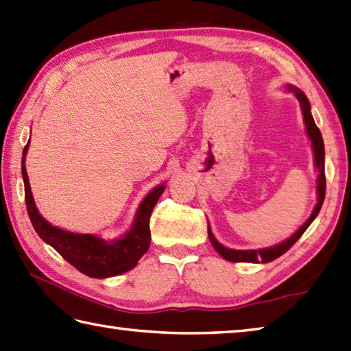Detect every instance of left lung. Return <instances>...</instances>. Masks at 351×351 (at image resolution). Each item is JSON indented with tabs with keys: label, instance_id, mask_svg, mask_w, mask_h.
Wrapping results in <instances>:
<instances>
[{
	"label": "left lung",
	"instance_id": "obj_1",
	"mask_svg": "<svg viewBox=\"0 0 351 351\" xmlns=\"http://www.w3.org/2000/svg\"><path fill=\"white\" fill-rule=\"evenodd\" d=\"M287 89H291V91L295 93L297 95V99L301 105V109H303V115H304V123H306V129H307V135L308 138L312 141V146H313V154H315V166L319 170V175H318V204L317 207H315L312 216L307 219L306 223L301 226V228L295 232L292 237H289L287 240H285L283 243H280L277 246H272V248H266V250H256V251H240V250H230V248H225L223 245H221L213 236V232L208 226V237H210V242L211 245L215 246V250L221 254V256L228 260V262H246V263H267V262H272V260L278 258L280 256H283V254L291 248V246L297 242V240L304 234V231L308 228V225L313 222V219L318 216V213L322 207V202H324V197H326V173H324V141H322V135L319 132L318 126L315 125V120L312 117L311 112V103H308L307 97L304 95L303 91H300V89L293 88V86H287Z\"/></svg>",
	"mask_w": 351,
	"mask_h": 351
}]
</instances>
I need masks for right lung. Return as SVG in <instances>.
I'll return each instance as SVG.
<instances>
[{
	"label": "right lung",
	"mask_w": 351,
	"mask_h": 351,
	"mask_svg": "<svg viewBox=\"0 0 351 351\" xmlns=\"http://www.w3.org/2000/svg\"><path fill=\"white\" fill-rule=\"evenodd\" d=\"M29 149V143L25 144L23 152V178L25 191L27 213L32 221L34 231L44 240L45 243L53 246L68 263L73 265L75 269L93 278H108L120 276L136 266L138 260L147 252L150 245V228L149 221L158 199L162 195L164 184L158 185L150 193L144 197L138 211H136L134 226L126 236L121 239L106 242L93 234H77L65 230L56 228L48 223L39 215L34 205L29 176L24 166L25 154Z\"/></svg>",
	"instance_id": "right-lung-1"
}]
</instances>
